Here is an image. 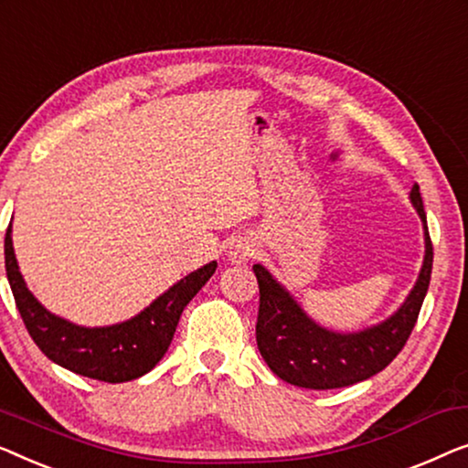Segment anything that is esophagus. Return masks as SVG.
I'll list each match as a JSON object with an SVG mask.
<instances>
[{"label": "esophagus", "instance_id": "esophagus-1", "mask_svg": "<svg viewBox=\"0 0 468 468\" xmlns=\"http://www.w3.org/2000/svg\"><path fill=\"white\" fill-rule=\"evenodd\" d=\"M252 254L254 248L248 239H237L231 243V248H229V261L231 262H246Z\"/></svg>", "mask_w": 468, "mask_h": 468}]
</instances>
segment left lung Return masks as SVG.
I'll return each mask as SVG.
<instances>
[{"mask_svg":"<svg viewBox=\"0 0 468 468\" xmlns=\"http://www.w3.org/2000/svg\"><path fill=\"white\" fill-rule=\"evenodd\" d=\"M410 201L424 227L422 269L403 305L363 331L339 333L318 324L265 267H252L261 291L256 344L280 379L309 390L352 386L373 378L403 350L416 326L432 271V243L418 184L411 186Z\"/></svg>","mask_w":468,"mask_h":468,"instance_id":"obj_1","label":"left lung"}]
</instances>
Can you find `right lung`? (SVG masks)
Segmentation results:
<instances>
[{
  "instance_id": "add662e5",
  "label": "right lung",
  "mask_w": 468,
  "mask_h": 468,
  "mask_svg": "<svg viewBox=\"0 0 468 468\" xmlns=\"http://www.w3.org/2000/svg\"><path fill=\"white\" fill-rule=\"evenodd\" d=\"M4 254L18 314L44 356L68 371L108 384L137 379L154 368L165 356L184 307L218 267L212 261L184 275L133 318L110 326H80L48 312L25 284L12 246V227L5 231Z\"/></svg>"
}]
</instances>
